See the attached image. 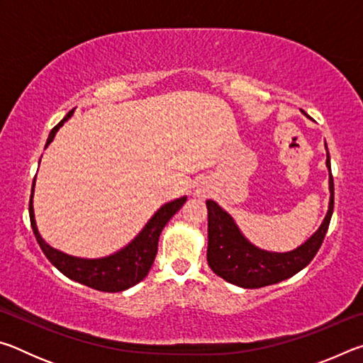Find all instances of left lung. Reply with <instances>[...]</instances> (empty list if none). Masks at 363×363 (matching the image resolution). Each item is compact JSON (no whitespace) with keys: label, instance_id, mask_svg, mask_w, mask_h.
<instances>
[{"label":"left lung","instance_id":"obj_1","mask_svg":"<svg viewBox=\"0 0 363 363\" xmlns=\"http://www.w3.org/2000/svg\"><path fill=\"white\" fill-rule=\"evenodd\" d=\"M327 147V144H325ZM330 171V205L327 216L311 238L293 251L274 253L255 247L245 238L235 220L216 201L206 200L208 208V266L220 279L242 288H261L279 284L293 277L304 269L322 247L328 230L335 203V186L331 176L330 155L327 153Z\"/></svg>","mask_w":363,"mask_h":363}]
</instances>
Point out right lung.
<instances>
[{
    "mask_svg": "<svg viewBox=\"0 0 363 363\" xmlns=\"http://www.w3.org/2000/svg\"><path fill=\"white\" fill-rule=\"evenodd\" d=\"M73 115V110L64 116V120L57 123L49 133V138L46 140V147L52 143L54 136L59 131V128L70 118ZM33 190H35V181L32 186V196H30V224L35 233L36 242H38L43 253L52 264L54 267L59 269L65 277L83 284L89 288L99 291H125L128 288L139 284L144 280L149 274L153 261H155L157 250H158V238L162 233L163 227L168 224V220L174 216V214L181 210L182 205L186 203L187 196H181L169 203H164L160 210L153 214L149 223L145 224L143 230L138 233L131 243H128L125 248H121L116 253L99 257V259H83V257H75L70 255H65L62 251L49 247V245L43 240L40 235L38 227L35 223V211H33Z\"/></svg>",
    "mask_w": 363,
    "mask_h": 363,
    "instance_id": "1",
    "label": "right lung"
}]
</instances>
